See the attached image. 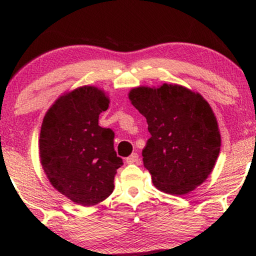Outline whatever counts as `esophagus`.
<instances>
[{
  "label": "esophagus",
  "mask_w": 256,
  "mask_h": 256,
  "mask_svg": "<svg viewBox=\"0 0 256 256\" xmlns=\"http://www.w3.org/2000/svg\"><path fill=\"white\" fill-rule=\"evenodd\" d=\"M126 162H127L128 164H134V163H140V158H138V155L136 152L132 154L130 156L127 157L126 158Z\"/></svg>",
  "instance_id": "esophagus-1"
}]
</instances>
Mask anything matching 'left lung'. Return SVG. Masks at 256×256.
Masks as SVG:
<instances>
[{"label":"left lung","mask_w":256,"mask_h":256,"mask_svg":"<svg viewBox=\"0 0 256 256\" xmlns=\"http://www.w3.org/2000/svg\"><path fill=\"white\" fill-rule=\"evenodd\" d=\"M132 104L146 118L150 138L142 150L152 183L182 196L204 183L219 156L222 138L208 101L180 85L136 87Z\"/></svg>","instance_id":"8db88e82"}]
</instances>
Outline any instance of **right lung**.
Masks as SVG:
<instances>
[{
    "label": "right lung",
    "mask_w": 256,
    "mask_h": 256,
    "mask_svg": "<svg viewBox=\"0 0 256 256\" xmlns=\"http://www.w3.org/2000/svg\"><path fill=\"white\" fill-rule=\"evenodd\" d=\"M108 104L98 87H79L56 100L42 124V166L52 186L76 204L104 200L124 164L114 150V132L99 126Z\"/></svg>",
    "instance_id": "1"
}]
</instances>
